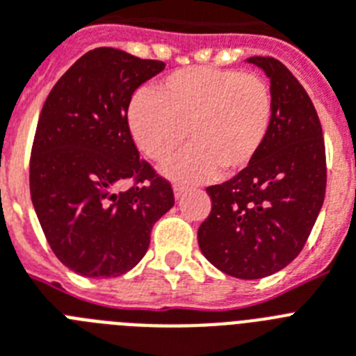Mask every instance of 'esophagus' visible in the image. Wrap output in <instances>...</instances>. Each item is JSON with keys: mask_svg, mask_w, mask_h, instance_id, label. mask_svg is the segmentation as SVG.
Segmentation results:
<instances>
[{"mask_svg": "<svg viewBox=\"0 0 356 356\" xmlns=\"http://www.w3.org/2000/svg\"><path fill=\"white\" fill-rule=\"evenodd\" d=\"M172 191H175V196H176V198H181V196L185 195V191H187V187H185V185L176 184L175 187H172Z\"/></svg>", "mask_w": 356, "mask_h": 356, "instance_id": "34e87169", "label": "esophagus"}]
</instances>
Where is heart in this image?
<instances>
[{
  "label": "heart",
  "mask_w": 356,
  "mask_h": 356,
  "mask_svg": "<svg viewBox=\"0 0 356 356\" xmlns=\"http://www.w3.org/2000/svg\"><path fill=\"white\" fill-rule=\"evenodd\" d=\"M275 114L271 87L257 74L233 69L189 67L161 79L152 92H140L127 108V127L136 147L161 161L169 178L204 181L242 171L262 151Z\"/></svg>",
  "instance_id": "b5f03b06"
}]
</instances>
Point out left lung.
Masks as SVG:
<instances>
[{"label": "left lung", "mask_w": 356, "mask_h": 356, "mask_svg": "<svg viewBox=\"0 0 356 356\" xmlns=\"http://www.w3.org/2000/svg\"><path fill=\"white\" fill-rule=\"evenodd\" d=\"M248 61L271 79V131L251 165L207 187L211 213L198 229V245L229 277L257 280L284 269L304 249L327 175L322 125L304 87L271 56Z\"/></svg>", "instance_id": "8db88e82"}]
</instances>
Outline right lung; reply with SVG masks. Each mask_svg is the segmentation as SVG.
<instances>
[{
	"mask_svg": "<svg viewBox=\"0 0 356 356\" xmlns=\"http://www.w3.org/2000/svg\"><path fill=\"white\" fill-rule=\"evenodd\" d=\"M163 69V61L99 47L58 79L41 108L31 198L58 260L81 277L132 269L152 225L175 205L171 184L140 160L127 127L134 90ZM125 179L135 184L118 191Z\"/></svg>",
	"mask_w": 356,
	"mask_h": 356,
	"instance_id": "right-lung-1",
	"label": "right lung"
}]
</instances>
